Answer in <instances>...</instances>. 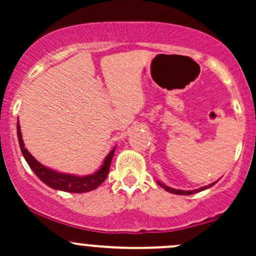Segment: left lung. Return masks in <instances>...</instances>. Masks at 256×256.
<instances>
[{
	"label": "left lung",
	"mask_w": 256,
	"mask_h": 256,
	"mask_svg": "<svg viewBox=\"0 0 256 256\" xmlns=\"http://www.w3.org/2000/svg\"><path fill=\"white\" fill-rule=\"evenodd\" d=\"M216 183H212V184H210V185H206V186H202V188H200V189H196V190H190V192H184V190L173 189V188H170V186H167V185L160 183V182H158V184L160 185L161 188H164V189H165L166 192H172V194H176V195H192V194L200 192H202V190H206V189H208V188L213 186V185L216 184Z\"/></svg>",
	"instance_id": "obj_1"
}]
</instances>
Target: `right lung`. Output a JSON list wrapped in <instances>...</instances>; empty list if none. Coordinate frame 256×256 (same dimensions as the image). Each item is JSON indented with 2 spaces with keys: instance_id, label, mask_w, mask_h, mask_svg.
Returning <instances> with one entry per match:
<instances>
[{
  "instance_id": "right-lung-1",
  "label": "right lung",
  "mask_w": 256,
  "mask_h": 256,
  "mask_svg": "<svg viewBox=\"0 0 256 256\" xmlns=\"http://www.w3.org/2000/svg\"><path fill=\"white\" fill-rule=\"evenodd\" d=\"M16 128H18L16 134H18V140H19L20 149H22V155H24L25 160L28 161V166H30V168L34 171V174H36L44 184H46L48 186L52 188V189L62 190V192H67L83 194V192H91V190H95L96 188L100 186V185L106 180V178H107L108 172H110L112 158H113L116 148H114L113 150L107 155V158H104V165H102V167L98 172L94 173V174L85 176V177L64 174V173H58L56 171H52V170L48 168V167L43 166L42 164L38 162L36 158L28 152V149L25 148L24 140H22V131H20L19 122L16 124Z\"/></svg>"
}]
</instances>
